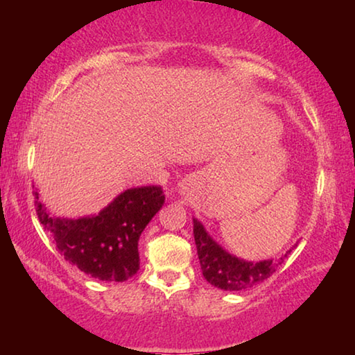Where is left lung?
Listing matches in <instances>:
<instances>
[{"label":"left lung","mask_w":355,"mask_h":355,"mask_svg":"<svg viewBox=\"0 0 355 355\" xmlns=\"http://www.w3.org/2000/svg\"><path fill=\"white\" fill-rule=\"evenodd\" d=\"M194 239L203 277L208 284L225 291H243L261 284L271 277L291 252V249L288 250L277 261L263 260L252 263L241 260L222 249L197 219H194Z\"/></svg>","instance_id":"obj_1"}]
</instances>
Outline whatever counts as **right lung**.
Segmentation results:
<instances>
[{
  "label": "right lung",
  "instance_id": "add662e5",
  "mask_svg": "<svg viewBox=\"0 0 355 355\" xmlns=\"http://www.w3.org/2000/svg\"><path fill=\"white\" fill-rule=\"evenodd\" d=\"M163 205L161 186H142L122 192L97 216L61 219L51 218L35 192L37 218L61 255L84 274L106 282H125L137 272V241Z\"/></svg>",
  "mask_w": 355,
  "mask_h": 355
}]
</instances>
